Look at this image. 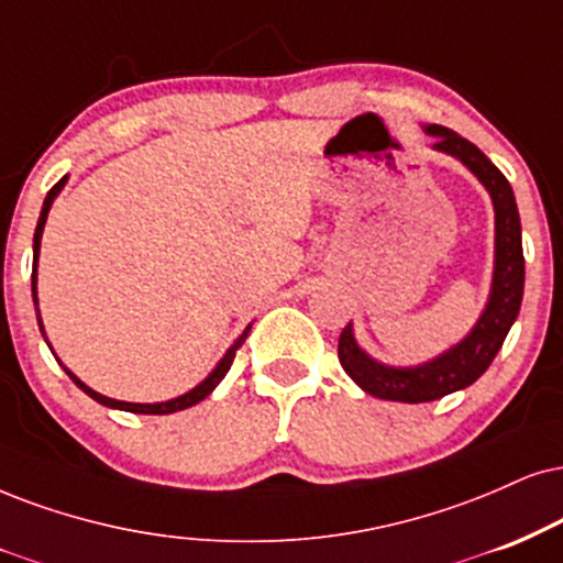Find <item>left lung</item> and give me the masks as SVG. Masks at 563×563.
<instances>
[{
	"label": "left lung",
	"mask_w": 563,
	"mask_h": 563,
	"mask_svg": "<svg viewBox=\"0 0 563 563\" xmlns=\"http://www.w3.org/2000/svg\"><path fill=\"white\" fill-rule=\"evenodd\" d=\"M428 135L435 137L433 148L443 154L456 156L490 192L496 208V268L490 300L485 305V313L467 339L441 357L430 360L418 367H388L371 360L360 350L352 334V325L346 323L339 336V363L363 391L378 399L407 401H433L446 397L451 391H460L475 384L488 371L494 357L501 350L511 323L517 321L519 305L525 292V255H522V227H519V211L515 203L509 179L488 156L470 143L467 137L456 135L454 130L441 124H428Z\"/></svg>",
	"instance_id": "8db88e82"
}]
</instances>
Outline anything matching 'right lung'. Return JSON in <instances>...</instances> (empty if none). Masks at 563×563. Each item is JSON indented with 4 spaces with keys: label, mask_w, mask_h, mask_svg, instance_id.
Instances as JSON below:
<instances>
[{
    "label": "right lung",
    "mask_w": 563,
    "mask_h": 563,
    "mask_svg": "<svg viewBox=\"0 0 563 563\" xmlns=\"http://www.w3.org/2000/svg\"><path fill=\"white\" fill-rule=\"evenodd\" d=\"M65 183H67V177H62L57 185L52 187V190L46 192V200H44V208H41V217H38V224H36V234H33V274H31V284H33V302H36V263H38V247H41V232H44V224H46V217H48V208H52V203H54V198H57V192L62 190V187H65ZM41 329H44V325H41ZM247 331H250V325L245 329V334H242L238 342H234V346L232 350L227 352L224 355V360H221V363L213 367V373L211 376H208L203 384H198L196 388H192V391H187V394H183V397H177V399H169V401H158V405H133V401H117V399H109V397H103V394H99V391H93V388H88L86 384H82L80 378H75L73 373L67 371V376L75 380V386H80L82 391L88 394L90 399H96L99 401V405H103V407H114V409H124V412H135V415H169V412H177V409H187V407H192V405H198V401H203L208 394L213 391V388L219 386V380L227 376V371L229 367H232V360H234V355H238V350L242 346V342H245L247 339Z\"/></svg>",
    "instance_id": "1"
}]
</instances>
